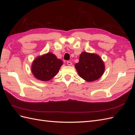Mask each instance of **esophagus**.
Segmentation results:
<instances>
[{
    "mask_svg": "<svg viewBox=\"0 0 135 135\" xmlns=\"http://www.w3.org/2000/svg\"><path fill=\"white\" fill-rule=\"evenodd\" d=\"M67 65H72V62H71V61H67Z\"/></svg>",
    "mask_w": 135,
    "mask_h": 135,
    "instance_id": "obj_1",
    "label": "esophagus"
}]
</instances>
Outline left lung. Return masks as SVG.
<instances>
[{"label":"left lung","mask_w":135,"mask_h":135,"mask_svg":"<svg viewBox=\"0 0 135 135\" xmlns=\"http://www.w3.org/2000/svg\"><path fill=\"white\" fill-rule=\"evenodd\" d=\"M75 68L79 76L88 82H93L102 77L105 71V65L100 56L95 53L82 52L79 62Z\"/></svg>","instance_id":"obj_1"}]
</instances>
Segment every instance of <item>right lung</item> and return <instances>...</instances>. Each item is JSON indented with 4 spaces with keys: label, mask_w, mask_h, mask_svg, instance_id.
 Segmentation results:
<instances>
[{
    "label": "right lung",
    "mask_w": 135,
    "mask_h": 135,
    "mask_svg": "<svg viewBox=\"0 0 135 135\" xmlns=\"http://www.w3.org/2000/svg\"><path fill=\"white\" fill-rule=\"evenodd\" d=\"M62 64L61 60L49 52L34 59L31 65V72L37 79L49 81L57 75Z\"/></svg>",
    "instance_id": "1"
}]
</instances>
